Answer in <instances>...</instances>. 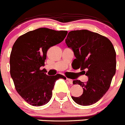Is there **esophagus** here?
<instances>
[{
  "label": "esophagus",
  "mask_w": 125,
  "mask_h": 125,
  "mask_svg": "<svg viewBox=\"0 0 125 125\" xmlns=\"http://www.w3.org/2000/svg\"><path fill=\"white\" fill-rule=\"evenodd\" d=\"M66 80H67V81H68V82H69V83H71V84H73V80H72V79H68V78H67V79H66Z\"/></svg>",
  "instance_id": "1"
}]
</instances>
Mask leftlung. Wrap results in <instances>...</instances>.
Listing matches in <instances>:
<instances>
[{"mask_svg": "<svg viewBox=\"0 0 125 125\" xmlns=\"http://www.w3.org/2000/svg\"><path fill=\"white\" fill-rule=\"evenodd\" d=\"M75 59L72 67L81 69L88 77V81L74 80L83 89L79 97H73L76 104L83 106L95 104L105 94L116 72V52L107 38L87 30L71 31L65 40Z\"/></svg>", "mask_w": 125, "mask_h": 125, "instance_id": "obj_1", "label": "left lung"}]
</instances>
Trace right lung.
Masks as SVG:
<instances>
[{"label":"right lung","instance_id":"right-lung-1","mask_svg":"<svg viewBox=\"0 0 125 125\" xmlns=\"http://www.w3.org/2000/svg\"><path fill=\"white\" fill-rule=\"evenodd\" d=\"M67 31L40 28L21 35L15 42L10 57V75L16 90L25 102L42 106L52 97L55 82L64 75H48L40 67L44 66L51 46L62 42Z\"/></svg>","mask_w":125,"mask_h":125}]
</instances>
